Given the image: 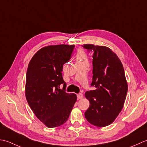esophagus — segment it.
Segmentation results:
<instances>
[{"mask_svg":"<svg viewBox=\"0 0 147 147\" xmlns=\"http://www.w3.org/2000/svg\"><path fill=\"white\" fill-rule=\"evenodd\" d=\"M77 96L78 99H82V98H83V94H82V93L77 94Z\"/></svg>","mask_w":147,"mask_h":147,"instance_id":"obj_1","label":"esophagus"}]
</instances>
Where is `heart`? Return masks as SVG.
Returning a JSON list of instances; mask_svg holds the SVG:
<instances>
[{"label": "heart", "mask_w": 147, "mask_h": 147, "mask_svg": "<svg viewBox=\"0 0 147 147\" xmlns=\"http://www.w3.org/2000/svg\"><path fill=\"white\" fill-rule=\"evenodd\" d=\"M76 58H77V62H82V61H87V55L85 51L83 49H80L78 51Z\"/></svg>", "instance_id": "obj_1"}]
</instances>
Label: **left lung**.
<instances>
[{
	"label": "left lung",
	"mask_w": 147,
	"mask_h": 147,
	"mask_svg": "<svg viewBox=\"0 0 147 147\" xmlns=\"http://www.w3.org/2000/svg\"><path fill=\"white\" fill-rule=\"evenodd\" d=\"M82 47L93 53L91 86L94 89L85 93L90 102L85 117L95 126L105 127L115 121L125 102L128 87L123 66L109 47L93 44Z\"/></svg>",
	"instance_id": "1"
}]
</instances>
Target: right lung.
I'll return each instance as SVG.
<instances>
[{
    "label": "right lung",
    "instance_id": "1",
    "mask_svg": "<svg viewBox=\"0 0 147 147\" xmlns=\"http://www.w3.org/2000/svg\"><path fill=\"white\" fill-rule=\"evenodd\" d=\"M74 45H56L38 50L30 61L26 76L25 96L36 117L48 127L67 121L77 100L65 92L63 65L71 58ZM61 84L64 88L61 90Z\"/></svg>",
    "mask_w": 147,
    "mask_h": 147
}]
</instances>
